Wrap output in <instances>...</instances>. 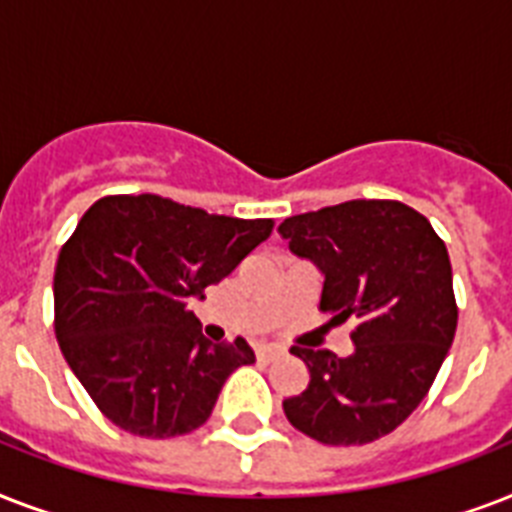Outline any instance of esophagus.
Segmentation results:
<instances>
[{"label": "esophagus", "mask_w": 512, "mask_h": 512, "mask_svg": "<svg viewBox=\"0 0 512 512\" xmlns=\"http://www.w3.org/2000/svg\"><path fill=\"white\" fill-rule=\"evenodd\" d=\"M255 356L260 358V361H273V358L284 356V350L276 348V345H260V348L255 350Z\"/></svg>", "instance_id": "obj_1"}]
</instances>
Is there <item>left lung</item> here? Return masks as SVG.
Segmentation results:
<instances>
[{"mask_svg":"<svg viewBox=\"0 0 512 512\" xmlns=\"http://www.w3.org/2000/svg\"><path fill=\"white\" fill-rule=\"evenodd\" d=\"M279 233L324 276L319 311L329 324H356L345 358L292 348L311 382L284 401L287 420L329 446L388 436L428 396L457 332L446 244L428 217L388 199L287 217Z\"/></svg>","mask_w":512,"mask_h":512,"instance_id":"8db88e82","label":"left lung"}]
</instances>
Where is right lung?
Listing matches in <instances>:
<instances>
[{
	"instance_id": "right-lung-1",
	"label": "right lung",
	"mask_w": 512,
	"mask_h": 512,
	"mask_svg": "<svg viewBox=\"0 0 512 512\" xmlns=\"http://www.w3.org/2000/svg\"><path fill=\"white\" fill-rule=\"evenodd\" d=\"M273 220L209 215L154 193L103 196L55 265V337L108 420L172 438L209 420L225 380L255 353L209 342L191 303L271 236Z\"/></svg>"
}]
</instances>
